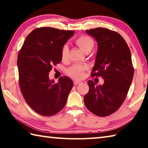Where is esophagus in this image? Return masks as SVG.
<instances>
[{
  "instance_id": "34e87169",
  "label": "esophagus",
  "mask_w": 148,
  "mask_h": 148,
  "mask_svg": "<svg viewBox=\"0 0 148 148\" xmlns=\"http://www.w3.org/2000/svg\"><path fill=\"white\" fill-rule=\"evenodd\" d=\"M82 83V81H80V80L75 79L74 81V83L75 84V85H77V84H80V83Z\"/></svg>"
}]
</instances>
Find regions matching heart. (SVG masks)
Listing matches in <instances>:
<instances>
[{"label": "heart", "instance_id": "heart-1", "mask_svg": "<svg viewBox=\"0 0 148 148\" xmlns=\"http://www.w3.org/2000/svg\"><path fill=\"white\" fill-rule=\"evenodd\" d=\"M76 43L79 47L85 53L88 51H92L94 45V40L88 36H82L77 38L76 40ZM69 47L66 45H64L62 49V59L65 61L67 59L69 54ZM86 66L82 65H75L69 69V73L72 77L80 78L83 76L84 72Z\"/></svg>", "mask_w": 148, "mask_h": 148}]
</instances>
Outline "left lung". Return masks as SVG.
Here are the masks:
<instances>
[{
    "instance_id": "8db88e82",
    "label": "left lung",
    "mask_w": 148,
    "mask_h": 148,
    "mask_svg": "<svg viewBox=\"0 0 148 148\" xmlns=\"http://www.w3.org/2000/svg\"><path fill=\"white\" fill-rule=\"evenodd\" d=\"M85 32L97 44L92 76H101L104 83L97 86L88 80L84 103L94 114L105 117L116 112L128 94L134 74L132 55L125 40L116 32L103 27Z\"/></svg>"
}]
</instances>
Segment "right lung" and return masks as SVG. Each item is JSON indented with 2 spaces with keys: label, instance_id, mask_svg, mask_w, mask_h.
I'll return each mask as SVG.
<instances>
[{
  "label": "right lung",
  "instance_id": "add662e5",
  "mask_svg": "<svg viewBox=\"0 0 148 148\" xmlns=\"http://www.w3.org/2000/svg\"><path fill=\"white\" fill-rule=\"evenodd\" d=\"M74 31L53 27L34 29L26 37L17 60L20 90L31 108L43 116H51L65 106L73 82L62 76L58 82L49 72L62 61V49Z\"/></svg>",
  "mask_w": 148,
  "mask_h": 148
}]
</instances>
